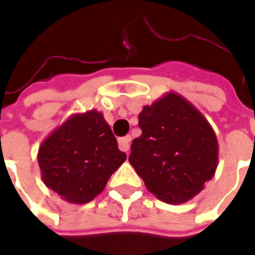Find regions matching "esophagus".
Wrapping results in <instances>:
<instances>
[{
	"label": "esophagus",
	"mask_w": 255,
	"mask_h": 255,
	"mask_svg": "<svg viewBox=\"0 0 255 255\" xmlns=\"http://www.w3.org/2000/svg\"><path fill=\"white\" fill-rule=\"evenodd\" d=\"M129 142H131V136L129 135L124 136V138H120L119 139V147H120V150L128 153V150H129Z\"/></svg>",
	"instance_id": "esophagus-1"
}]
</instances>
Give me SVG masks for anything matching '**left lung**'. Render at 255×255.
<instances>
[{
    "label": "left lung",
    "mask_w": 255,
    "mask_h": 255,
    "mask_svg": "<svg viewBox=\"0 0 255 255\" xmlns=\"http://www.w3.org/2000/svg\"><path fill=\"white\" fill-rule=\"evenodd\" d=\"M129 163L158 200L179 204L204 189L218 165V140L207 119L175 92L143 106Z\"/></svg>",
    "instance_id": "1"
}]
</instances>
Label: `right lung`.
I'll return each instance as SVG.
<instances>
[{"label":"right lung","mask_w":255,"mask_h":255,"mask_svg":"<svg viewBox=\"0 0 255 255\" xmlns=\"http://www.w3.org/2000/svg\"><path fill=\"white\" fill-rule=\"evenodd\" d=\"M41 178L49 189L69 203L95 199L127 154L102 113L88 110L70 116L38 149Z\"/></svg>","instance_id":"1"}]
</instances>
